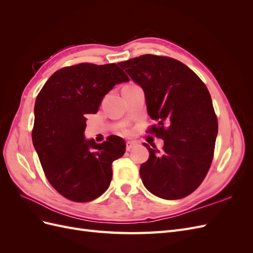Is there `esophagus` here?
<instances>
[{"label":"esophagus","instance_id":"obj_1","mask_svg":"<svg viewBox=\"0 0 253 253\" xmlns=\"http://www.w3.org/2000/svg\"><path fill=\"white\" fill-rule=\"evenodd\" d=\"M136 144H137V143L134 142V141H127V142H126V150H127V151H131V150L135 147Z\"/></svg>","mask_w":253,"mask_h":253}]
</instances>
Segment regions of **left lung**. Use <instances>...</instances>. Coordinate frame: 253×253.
I'll list each match as a JSON object with an SVG mask.
<instances>
[{
  "label": "left lung",
  "instance_id": "left-lung-1",
  "mask_svg": "<svg viewBox=\"0 0 253 253\" xmlns=\"http://www.w3.org/2000/svg\"><path fill=\"white\" fill-rule=\"evenodd\" d=\"M118 65L143 89L149 116L158 122L153 132L164 140L140 166V177L152 194L179 200L201 185L212 163L217 118L208 88L177 60L143 55Z\"/></svg>",
  "mask_w": 253,
  "mask_h": 253
}]
</instances>
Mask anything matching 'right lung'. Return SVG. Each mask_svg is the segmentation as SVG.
<instances>
[{"instance_id":"add662e5","label":"right lung","mask_w":253,"mask_h":253,"mask_svg":"<svg viewBox=\"0 0 253 253\" xmlns=\"http://www.w3.org/2000/svg\"><path fill=\"white\" fill-rule=\"evenodd\" d=\"M129 79L115 63H80L53 73L35 103L33 143L50 185L65 198L86 203L110 187L112 164L126 142L111 136L102 143L86 139V114L98 112L109 91Z\"/></svg>"}]
</instances>
